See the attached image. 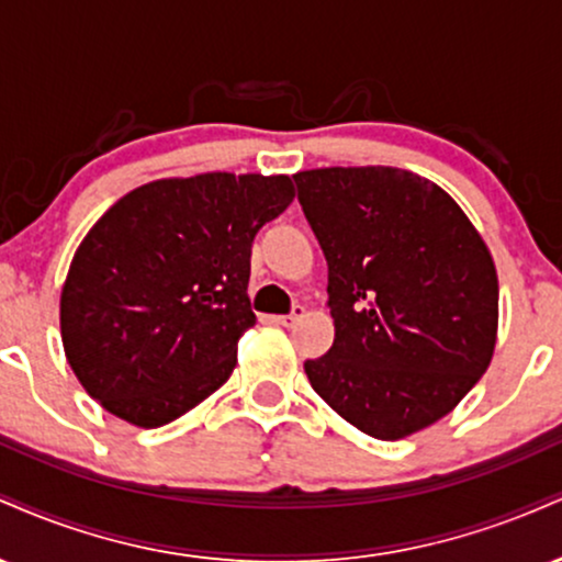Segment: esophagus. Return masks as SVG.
<instances>
[{"label":"esophagus","mask_w":562,"mask_h":562,"mask_svg":"<svg viewBox=\"0 0 562 562\" xmlns=\"http://www.w3.org/2000/svg\"><path fill=\"white\" fill-rule=\"evenodd\" d=\"M303 312H306V308H303L301 303H295V306L290 308V314H280V317H272V319L277 322V325H282V327H293L295 322L303 317Z\"/></svg>","instance_id":"1"}]
</instances>
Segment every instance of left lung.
<instances>
[{"mask_svg":"<svg viewBox=\"0 0 562 562\" xmlns=\"http://www.w3.org/2000/svg\"><path fill=\"white\" fill-rule=\"evenodd\" d=\"M327 259L330 351L312 389L362 434L396 441L449 415L492 362L496 269L441 187L391 166L295 173Z\"/></svg>","mask_w":562,"mask_h":562,"instance_id":"left-lung-1","label":"left lung"}]
</instances>
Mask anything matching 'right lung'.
<instances>
[{"label":"right lung","mask_w":562,"mask_h":562,"mask_svg":"<svg viewBox=\"0 0 562 562\" xmlns=\"http://www.w3.org/2000/svg\"><path fill=\"white\" fill-rule=\"evenodd\" d=\"M290 177L198 173L132 190L70 261L60 333L70 370L108 412L158 428L227 383L256 232L293 200Z\"/></svg>","instance_id":"1"}]
</instances>
